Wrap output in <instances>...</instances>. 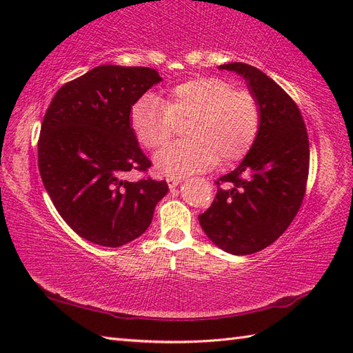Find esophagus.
Masks as SVG:
<instances>
[{
  "label": "esophagus",
  "instance_id": "esophagus-1",
  "mask_svg": "<svg viewBox=\"0 0 353 353\" xmlns=\"http://www.w3.org/2000/svg\"><path fill=\"white\" fill-rule=\"evenodd\" d=\"M181 182H182V179H179V177H168L167 179V183H168V186H170L171 190L181 185Z\"/></svg>",
  "mask_w": 353,
  "mask_h": 353
}]
</instances>
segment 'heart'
<instances>
[{"mask_svg": "<svg viewBox=\"0 0 353 353\" xmlns=\"http://www.w3.org/2000/svg\"><path fill=\"white\" fill-rule=\"evenodd\" d=\"M185 125L182 142L154 156L156 170L165 176L185 177L241 161L256 141L261 106L256 97L235 89L219 77H196L179 83L162 100L145 94L130 109V127L142 145L156 150L168 142L174 121Z\"/></svg>", "mask_w": 353, "mask_h": 353, "instance_id": "obj_1", "label": "heart"}]
</instances>
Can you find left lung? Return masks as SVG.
<instances>
[{
  "label": "left lung",
  "mask_w": 353,
  "mask_h": 353,
  "mask_svg": "<svg viewBox=\"0 0 353 353\" xmlns=\"http://www.w3.org/2000/svg\"><path fill=\"white\" fill-rule=\"evenodd\" d=\"M219 70L245 80L259 101L261 127L241 163L215 182V199L199 221L221 250L250 254L274 243L302 205L310 170L308 133L296 103L267 74L243 62Z\"/></svg>",
  "instance_id": "left-lung-1"
}]
</instances>
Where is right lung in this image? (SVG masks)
Returning <instances> with one entry per match:
<instances>
[{
    "label": "right lung",
    "mask_w": 353,
    "mask_h": 353,
    "mask_svg": "<svg viewBox=\"0 0 353 353\" xmlns=\"http://www.w3.org/2000/svg\"><path fill=\"white\" fill-rule=\"evenodd\" d=\"M162 81L145 66L100 65L63 85L43 117L37 161L45 190L66 224L86 241L119 247L148 229L165 181H124L145 171L130 109Z\"/></svg>",
    "instance_id": "1"
}]
</instances>
